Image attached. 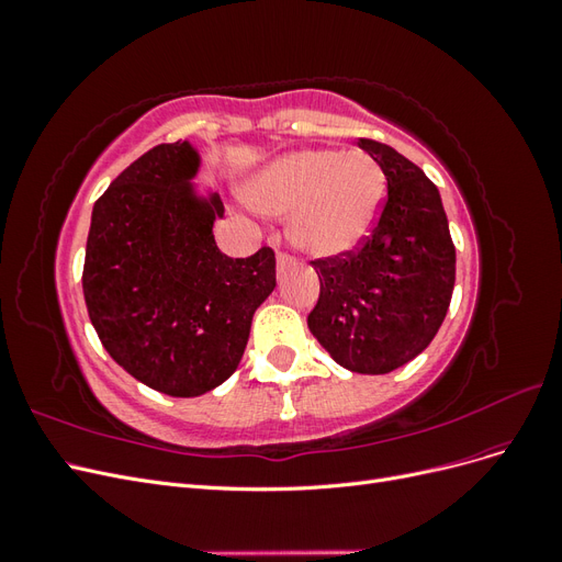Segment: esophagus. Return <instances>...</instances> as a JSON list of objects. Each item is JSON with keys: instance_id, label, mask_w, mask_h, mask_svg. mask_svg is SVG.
I'll return each instance as SVG.
<instances>
[{"instance_id": "esophagus-1", "label": "esophagus", "mask_w": 562, "mask_h": 562, "mask_svg": "<svg viewBox=\"0 0 562 562\" xmlns=\"http://www.w3.org/2000/svg\"><path fill=\"white\" fill-rule=\"evenodd\" d=\"M295 265V258H291V255H285V252H279L277 255V274L281 277L283 271H288Z\"/></svg>"}]
</instances>
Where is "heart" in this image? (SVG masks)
Returning <instances> with one entry per match:
<instances>
[{
  "label": "heart",
  "mask_w": 562,
  "mask_h": 562,
  "mask_svg": "<svg viewBox=\"0 0 562 562\" xmlns=\"http://www.w3.org/2000/svg\"><path fill=\"white\" fill-rule=\"evenodd\" d=\"M384 194L380 164L361 149L291 151L250 182L252 206L271 215L293 213V244L316 258L359 246L375 225Z\"/></svg>",
  "instance_id": "b5f03b06"
}]
</instances>
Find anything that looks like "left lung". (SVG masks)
I'll return each instance as SVG.
<instances>
[{
  "label": "left lung",
  "instance_id": "1",
  "mask_svg": "<svg viewBox=\"0 0 562 562\" xmlns=\"http://www.w3.org/2000/svg\"><path fill=\"white\" fill-rule=\"evenodd\" d=\"M386 178L375 229L356 250L314 260L321 281L307 326L333 361L384 375L436 337L454 288V246L438 187L394 147L359 138Z\"/></svg>",
  "mask_w": 562,
  "mask_h": 562
}]
</instances>
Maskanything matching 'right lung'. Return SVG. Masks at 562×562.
<instances>
[{
    "instance_id": "add662e5",
    "label": "right lung",
    "mask_w": 562,
    "mask_h": 562,
    "mask_svg": "<svg viewBox=\"0 0 562 562\" xmlns=\"http://www.w3.org/2000/svg\"><path fill=\"white\" fill-rule=\"evenodd\" d=\"M190 140L157 145L95 201L83 260V300L100 342L128 375L192 398L239 368L252 314L277 285L274 250L220 252L225 206L192 182Z\"/></svg>"
}]
</instances>
